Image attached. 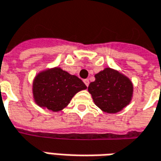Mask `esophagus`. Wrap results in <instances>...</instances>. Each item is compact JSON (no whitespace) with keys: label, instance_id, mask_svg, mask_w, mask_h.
<instances>
[{"label":"esophagus","instance_id":"1","mask_svg":"<svg viewBox=\"0 0 161 161\" xmlns=\"http://www.w3.org/2000/svg\"><path fill=\"white\" fill-rule=\"evenodd\" d=\"M84 83H85V85H86V86H89V80H88V79H85V80H84Z\"/></svg>","mask_w":161,"mask_h":161}]
</instances>
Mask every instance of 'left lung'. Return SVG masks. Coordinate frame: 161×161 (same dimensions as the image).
<instances>
[{"instance_id": "8db88e82", "label": "left lung", "mask_w": 161, "mask_h": 161, "mask_svg": "<svg viewBox=\"0 0 161 161\" xmlns=\"http://www.w3.org/2000/svg\"><path fill=\"white\" fill-rule=\"evenodd\" d=\"M94 103L104 112L117 113L131 102L133 85L122 74L109 68L95 75L88 86Z\"/></svg>"}]
</instances>
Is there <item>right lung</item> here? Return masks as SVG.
Masks as SVG:
<instances>
[{
    "label": "right lung",
    "instance_id": "add662e5",
    "mask_svg": "<svg viewBox=\"0 0 161 161\" xmlns=\"http://www.w3.org/2000/svg\"><path fill=\"white\" fill-rule=\"evenodd\" d=\"M85 89L86 86L80 78L59 68L39 73L33 84L36 103L55 112L65 108L77 92Z\"/></svg>",
    "mask_w": 161,
    "mask_h": 161
}]
</instances>
